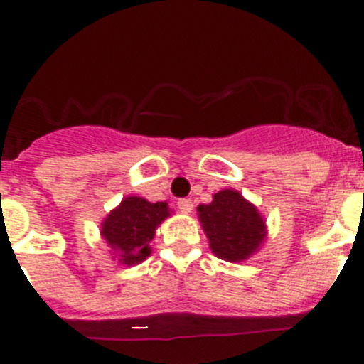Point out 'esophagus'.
<instances>
[{"label": "esophagus", "instance_id": "1", "mask_svg": "<svg viewBox=\"0 0 364 364\" xmlns=\"http://www.w3.org/2000/svg\"><path fill=\"white\" fill-rule=\"evenodd\" d=\"M178 208H179V211L185 213V215H188V213H192L193 203L190 199H179L178 200Z\"/></svg>", "mask_w": 364, "mask_h": 364}]
</instances>
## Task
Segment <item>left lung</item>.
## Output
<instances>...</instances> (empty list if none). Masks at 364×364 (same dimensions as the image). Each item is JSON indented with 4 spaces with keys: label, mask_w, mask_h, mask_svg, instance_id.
<instances>
[{
    "label": "left lung",
    "mask_w": 364,
    "mask_h": 364,
    "mask_svg": "<svg viewBox=\"0 0 364 364\" xmlns=\"http://www.w3.org/2000/svg\"><path fill=\"white\" fill-rule=\"evenodd\" d=\"M209 248L218 259L241 262L266 240V222L259 209L236 190H220L209 204L197 208Z\"/></svg>",
    "instance_id": "8db88e82"
}]
</instances>
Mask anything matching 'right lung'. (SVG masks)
I'll use <instances>...</instances> for the list:
<instances>
[{
	"label": "right lung",
	"mask_w": 364,
	"mask_h": 364,
	"mask_svg": "<svg viewBox=\"0 0 364 364\" xmlns=\"http://www.w3.org/2000/svg\"><path fill=\"white\" fill-rule=\"evenodd\" d=\"M171 215L167 203H149L142 197H124L102 222L100 234L112 255L124 266H134L149 257V243L156 227Z\"/></svg>",
	"instance_id": "right-lung-1"
}]
</instances>
